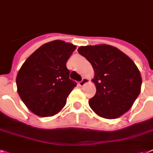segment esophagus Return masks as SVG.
Listing matches in <instances>:
<instances>
[{
    "label": "esophagus",
    "mask_w": 153,
    "mask_h": 153,
    "mask_svg": "<svg viewBox=\"0 0 153 153\" xmlns=\"http://www.w3.org/2000/svg\"><path fill=\"white\" fill-rule=\"evenodd\" d=\"M89 82V80L88 79H86V78H84V79H82V80L81 81V82H79V85H80V86H83L84 85H85L86 83H88Z\"/></svg>",
    "instance_id": "1"
}]
</instances>
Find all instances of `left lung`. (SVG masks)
Returning <instances> with one entry per match:
<instances>
[{"mask_svg": "<svg viewBox=\"0 0 153 153\" xmlns=\"http://www.w3.org/2000/svg\"><path fill=\"white\" fill-rule=\"evenodd\" d=\"M78 52L94 70L97 91L89 107L105 119H116L129 111L141 92V73L128 56L109 45L80 46Z\"/></svg>", "mask_w": 153, "mask_h": 153, "instance_id": "8db88e82", "label": "left lung"}]
</instances>
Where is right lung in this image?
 Instances as JSON below:
<instances>
[{"label": "right lung", "instance_id": "add662e5", "mask_svg": "<svg viewBox=\"0 0 153 153\" xmlns=\"http://www.w3.org/2000/svg\"><path fill=\"white\" fill-rule=\"evenodd\" d=\"M76 45L61 40L45 43L23 63L16 76L17 92L25 105L41 117L61 111L76 83L69 79L67 61Z\"/></svg>", "mask_w": 153, "mask_h": 153}]
</instances>
